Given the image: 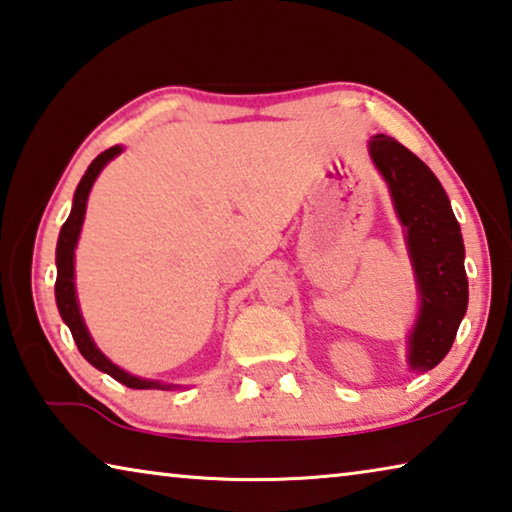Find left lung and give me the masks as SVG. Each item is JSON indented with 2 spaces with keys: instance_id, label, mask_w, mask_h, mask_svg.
I'll use <instances>...</instances> for the list:
<instances>
[{
  "instance_id": "left-lung-1",
  "label": "left lung",
  "mask_w": 512,
  "mask_h": 512,
  "mask_svg": "<svg viewBox=\"0 0 512 512\" xmlns=\"http://www.w3.org/2000/svg\"><path fill=\"white\" fill-rule=\"evenodd\" d=\"M369 154L392 196L415 271L419 312L408 335V367L428 371L449 353L467 312L465 243L449 196L424 161L385 134L371 136Z\"/></svg>"
}]
</instances>
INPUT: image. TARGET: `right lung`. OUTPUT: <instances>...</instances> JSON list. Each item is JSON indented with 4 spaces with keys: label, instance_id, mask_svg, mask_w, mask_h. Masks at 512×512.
Here are the masks:
<instances>
[{
    "label": "right lung",
    "instance_id": "add662e5",
    "mask_svg": "<svg viewBox=\"0 0 512 512\" xmlns=\"http://www.w3.org/2000/svg\"><path fill=\"white\" fill-rule=\"evenodd\" d=\"M123 152V145H113V148L104 150L93 159V164L81 177L77 184L75 198H72V209L68 221L63 223L59 232V241H56V285H54V296H56V307H59V314L66 326L72 332V339L79 348V353L93 364L95 369L109 373L111 378H116L118 383H123L132 389H173L177 385L161 383V380H150V378H139L120 369L118 364H113L107 355H104L100 348L95 346L91 332H88L84 316H81L79 303H77V289H75V248L81 234V225H84L86 216V202L88 193H91L97 175L102 173V168L109 164L111 159H116L118 154Z\"/></svg>",
    "mask_w": 512,
    "mask_h": 512
}]
</instances>
